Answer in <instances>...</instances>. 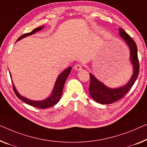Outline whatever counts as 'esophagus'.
<instances>
[{
  "label": "esophagus",
  "mask_w": 147,
  "mask_h": 147,
  "mask_svg": "<svg viewBox=\"0 0 147 147\" xmlns=\"http://www.w3.org/2000/svg\"><path fill=\"white\" fill-rule=\"evenodd\" d=\"M74 69L76 70V71H80V70H81L82 69V65H81L80 64H76L74 66Z\"/></svg>",
  "instance_id": "1"
}]
</instances>
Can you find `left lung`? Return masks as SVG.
<instances>
[{"instance_id": "obj_1", "label": "left lung", "mask_w": 147, "mask_h": 147, "mask_svg": "<svg viewBox=\"0 0 147 147\" xmlns=\"http://www.w3.org/2000/svg\"><path fill=\"white\" fill-rule=\"evenodd\" d=\"M119 34L129 47L131 51V61L133 66V74L129 82L125 86L117 89H111L98 81L92 74H90V84L89 92L94 101L102 104L113 103L123 97L134 84L139 73V62L137 55V47L134 40L122 28L119 29Z\"/></svg>"}]
</instances>
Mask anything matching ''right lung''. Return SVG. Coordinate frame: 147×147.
Returning a JSON list of instances; mask_svg holds the SVG:
<instances>
[{
  "label": "right lung",
  "mask_w": 147,
  "mask_h": 147,
  "mask_svg": "<svg viewBox=\"0 0 147 147\" xmlns=\"http://www.w3.org/2000/svg\"><path fill=\"white\" fill-rule=\"evenodd\" d=\"M43 28V26H41V27L35 28V29L34 30H32L31 32L26 33V34L21 36L18 39H17V41L22 39L23 38H25L26 36H30V35L35 34L36 32L41 30ZM71 71V67H70L69 68H67L66 70H65L64 71L61 73V74L58 76L57 79L55 82V84L53 91L52 92V95L50 96L49 98H48L47 99L43 100V101H39V102L32 101V100H30L29 99H27L26 98L23 97V96H22L21 95L19 94L18 92L16 91V88H15L14 84H12L13 90H14V92H15V94H16V95L18 98H20L21 100H22L23 102L26 103V104L30 105V106L36 107V108H41V109L50 108V107H51L53 106H54V105H55L56 104H57L59 101L60 100L61 98V95H62V93H63V87H64L65 82V81H66L67 77L69 76Z\"/></svg>",
  "instance_id": "add662e5"
}]
</instances>
